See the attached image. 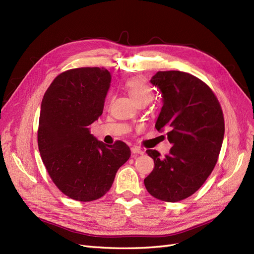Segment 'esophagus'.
Returning a JSON list of instances; mask_svg holds the SVG:
<instances>
[{
	"mask_svg": "<svg viewBox=\"0 0 254 254\" xmlns=\"http://www.w3.org/2000/svg\"><path fill=\"white\" fill-rule=\"evenodd\" d=\"M131 152L132 153H139V155H143V153H144V151L141 148L136 147V146H133V147H131Z\"/></svg>",
	"mask_w": 254,
	"mask_h": 254,
	"instance_id": "esophagus-1",
	"label": "esophagus"
}]
</instances>
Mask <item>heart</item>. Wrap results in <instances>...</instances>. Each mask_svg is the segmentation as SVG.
I'll use <instances>...</instances> for the list:
<instances>
[{
    "label": "heart",
    "mask_w": 254,
    "mask_h": 254,
    "mask_svg": "<svg viewBox=\"0 0 254 254\" xmlns=\"http://www.w3.org/2000/svg\"><path fill=\"white\" fill-rule=\"evenodd\" d=\"M125 88L137 105H147L153 98V90L141 77L130 78L125 82Z\"/></svg>",
    "instance_id": "b5f03b06"
}]
</instances>
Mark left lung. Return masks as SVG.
<instances>
[{"label": "left lung", "instance_id": "left-lung-1", "mask_svg": "<svg viewBox=\"0 0 254 254\" xmlns=\"http://www.w3.org/2000/svg\"><path fill=\"white\" fill-rule=\"evenodd\" d=\"M150 82L163 97L156 129L168 130L173 147L164 157L146 150L155 167L144 184L155 198L177 202L200 189L216 165L225 134L224 113L211 88L194 75L159 71Z\"/></svg>", "mask_w": 254, "mask_h": 254}]
</instances>
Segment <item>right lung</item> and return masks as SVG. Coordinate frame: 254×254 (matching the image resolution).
<instances>
[{
	"mask_svg": "<svg viewBox=\"0 0 254 254\" xmlns=\"http://www.w3.org/2000/svg\"><path fill=\"white\" fill-rule=\"evenodd\" d=\"M111 75L105 67H77L59 74L44 93L38 147L55 186L74 200L103 197L129 159L122 141L106 145L90 133L101 117Z\"/></svg>",
	"mask_w": 254,
	"mask_h": 254,
	"instance_id": "add662e5",
	"label": "right lung"
}]
</instances>
